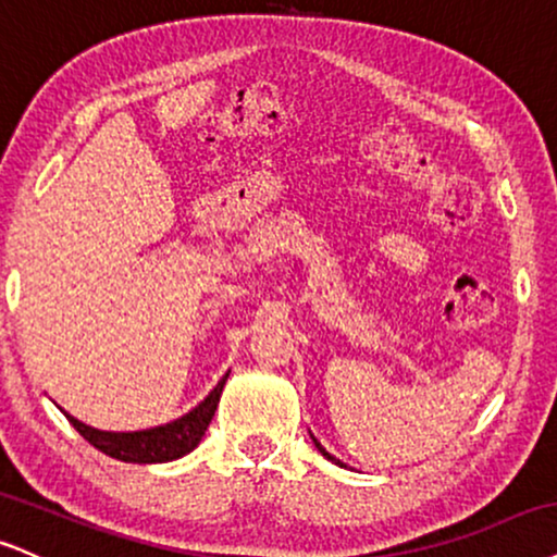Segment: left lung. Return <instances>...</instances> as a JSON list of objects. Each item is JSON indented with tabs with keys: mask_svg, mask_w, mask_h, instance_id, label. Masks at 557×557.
<instances>
[{
	"mask_svg": "<svg viewBox=\"0 0 557 557\" xmlns=\"http://www.w3.org/2000/svg\"><path fill=\"white\" fill-rule=\"evenodd\" d=\"M311 438H313V435H311ZM313 444H317V448H319V451H321V454H324V457H326V459H332V461H334V465H339V467H343V461H339V459H334V457H332V454H330V451H326V448H324V446H321L317 438H313Z\"/></svg>",
	"mask_w": 557,
	"mask_h": 557,
	"instance_id": "1",
	"label": "left lung"
}]
</instances>
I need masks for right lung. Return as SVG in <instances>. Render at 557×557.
<instances>
[{"mask_svg":"<svg viewBox=\"0 0 557 557\" xmlns=\"http://www.w3.org/2000/svg\"><path fill=\"white\" fill-rule=\"evenodd\" d=\"M227 381V373L218 381V386L212 388L207 397L194 407L191 412H186L184 418L173 420V423L150 428V431H134V433H111V431H98L79 423L77 418L66 414L72 425L77 428V433L83 435L87 444H92L98 451H103L106 457H113L119 461H132V465H158V461H173L186 457L194 451L202 441V435L210 425L214 410H218L220 394Z\"/></svg>","mask_w":557,"mask_h":557,"instance_id":"right-lung-1","label":"right lung"}]
</instances>
